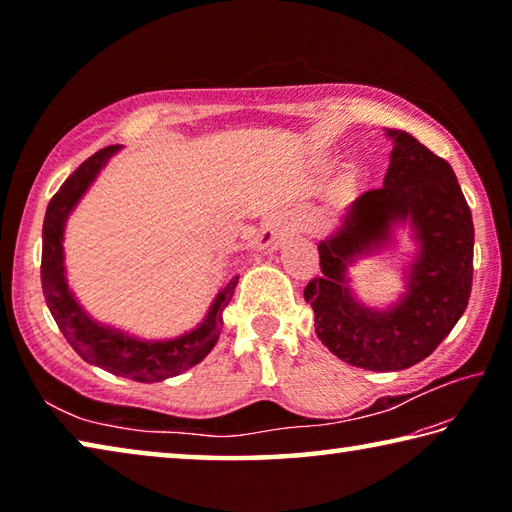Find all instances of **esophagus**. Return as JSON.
<instances>
[{
    "label": "esophagus",
    "mask_w": 512,
    "mask_h": 512,
    "mask_svg": "<svg viewBox=\"0 0 512 512\" xmlns=\"http://www.w3.org/2000/svg\"><path fill=\"white\" fill-rule=\"evenodd\" d=\"M287 232V221L282 219V214H271L262 221V228H259L255 237V248L257 250H273L280 246V241Z\"/></svg>",
    "instance_id": "esophagus-1"
}]
</instances>
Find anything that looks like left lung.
<instances>
[{
	"mask_svg": "<svg viewBox=\"0 0 512 512\" xmlns=\"http://www.w3.org/2000/svg\"><path fill=\"white\" fill-rule=\"evenodd\" d=\"M386 135L393 151L384 185L361 194L339 232L320 241V273L305 287L323 345L350 366L377 372L411 368L443 343L467 307L474 271L472 212L454 169L413 135ZM406 220L421 248L407 293L391 310L363 308L344 271Z\"/></svg>",
	"mask_w": 512,
	"mask_h": 512,
	"instance_id": "obj_1",
	"label": "left lung"
}]
</instances>
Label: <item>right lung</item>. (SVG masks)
Returning <instances> with one entry per match:
<instances>
[{
  "instance_id": "obj_1",
  "label": "right lung",
  "mask_w": 512,
  "mask_h": 512,
  "mask_svg": "<svg viewBox=\"0 0 512 512\" xmlns=\"http://www.w3.org/2000/svg\"><path fill=\"white\" fill-rule=\"evenodd\" d=\"M119 151V144L106 146L85 160L69 176L47 205L45 223H42V264L40 280L45 302L54 316L56 325L74 352L92 366H99L112 375L133 381H162L176 377L201 363L219 341L223 327V309L232 300L239 275L230 277L225 287L214 298L210 311L201 325L178 339L169 341H142L135 336L119 332L110 325H101L85 314L67 287L63 264V232L69 212L74 210L81 196L106 167V162Z\"/></svg>"
}]
</instances>
